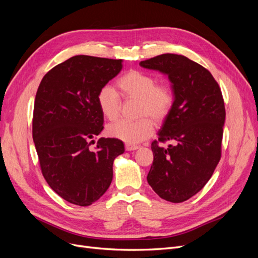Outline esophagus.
<instances>
[{
    "label": "esophagus",
    "mask_w": 258,
    "mask_h": 258,
    "mask_svg": "<svg viewBox=\"0 0 258 258\" xmlns=\"http://www.w3.org/2000/svg\"><path fill=\"white\" fill-rule=\"evenodd\" d=\"M124 147H126L127 151H136L139 148V145H135V144H126L124 145Z\"/></svg>",
    "instance_id": "34e87169"
}]
</instances>
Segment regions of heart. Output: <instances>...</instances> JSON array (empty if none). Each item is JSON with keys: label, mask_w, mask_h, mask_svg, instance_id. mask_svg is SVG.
<instances>
[{"label": "heart", "mask_w": 258, "mask_h": 258, "mask_svg": "<svg viewBox=\"0 0 258 258\" xmlns=\"http://www.w3.org/2000/svg\"><path fill=\"white\" fill-rule=\"evenodd\" d=\"M116 85L123 97L140 100L139 116L142 118L136 121L116 120L108 124L107 134L128 144L142 142L154 132V122L151 120L161 122L170 114L174 103L173 92L168 85L157 84L153 75L137 70L123 74ZM97 104L101 114L108 120H114L119 114L120 99L110 86L100 89ZM144 115H150L152 119Z\"/></svg>", "instance_id": "obj_1"}]
</instances>
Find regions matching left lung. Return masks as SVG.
<instances>
[{"label":"left lung","instance_id":"8db88e82","mask_svg":"<svg viewBox=\"0 0 258 258\" xmlns=\"http://www.w3.org/2000/svg\"><path fill=\"white\" fill-rule=\"evenodd\" d=\"M140 66L167 74L174 103L152 143L147 182L158 196L179 204L200 191L221 159L225 105L217 82L206 68L182 54L163 53ZM174 141L161 148L159 142Z\"/></svg>","mask_w":258,"mask_h":258}]
</instances>
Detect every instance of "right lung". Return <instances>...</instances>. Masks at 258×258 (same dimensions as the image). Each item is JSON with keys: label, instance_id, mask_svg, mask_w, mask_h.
Segmentation results:
<instances>
[{"label": "right lung", "instance_id": "1", "mask_svg": "<svg viewBox=\"0 0 258 258\" xmlns=\"http://www.w3.org/2000/svg\"><path fill=\"white\" fill-rule=\"evenodd\" d=\"M122 60L74 56L45 74L35 96L32 136L44 178L70 204L87 207L107 190L122 141L100 138L97 96L120 72Z\"/></svg>", "mask_w": 258, "mask_h": 258}]
</instances>
